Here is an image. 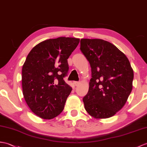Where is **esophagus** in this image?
I'll use <instances>...</instances> for the list:
<instances>
[{"instance_id": "obj_1", "label": "esophagus", "mask_w": 147, "mask_h": 147, "mask_svg": "<svg viewBox=\"0 0 147 147\" xmlns=\"http://www.w3.org/2000/svg\"><path fill=\"white\" fill-rule=\"evenodd\" d=\"M74 84L75 86H78V85L80 84V83L79 81H74Z\"/></svg>"}]
</instances>
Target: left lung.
Here are the masks:
<instances>
[{"label": "left lung", "instance_id": "obj_1", "mask_svg": "<svg viewBox=\"0 0 147 147\" xmlns=\"http://www.w3.org/2000/svg\"><path fill=\"white\" fill-rule=\"evenodd\" d=\"M80 50L89 61L91 79L83 98L85 110L96 119L113 117L130 94L134 71L127 57L113 44L100 39H81Z\"/></svg>", "mask_w": 147, "mask_h": 147}]
</instances>
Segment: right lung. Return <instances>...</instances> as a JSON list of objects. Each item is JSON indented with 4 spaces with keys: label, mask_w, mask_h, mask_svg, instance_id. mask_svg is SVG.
Instances as JSON below:
<instances>
[{
    "label": "right lung",
    "mask_w": 147,
    "mask_h": 147,
    "mask_svg": "<svg viewBox=\"0 0 147 147\" xmlns=\"http://www.w3.org/2000/svg\"><path fill=\"white\" fill-rule=\"evenodd\" d=\"M80 39L60 37L37 44L27 55L22 69L23 95L31 111L43 119L63 111L72 91L64 81L69 70L67 59Z\"/></svg>",
    "instance_id": "obj_1"
}]
</instances>
